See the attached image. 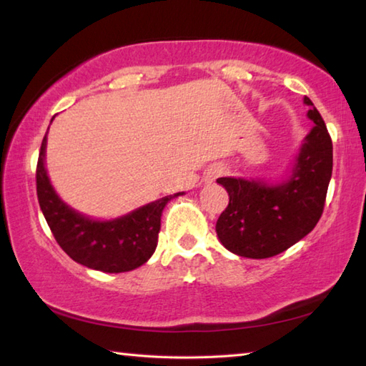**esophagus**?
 <instances>
[{
  "mask_svg": "<svg viewBox=\"0 0 366 366\" xmlns=\"http://www.w3.org/2000/svg\"><path fill=\"white\" fill-rule=\"evenodd\" d=\"M222 174V169L221 168H212L209 169L208 172H207V176H205V181L207 182H213L216 177H219Z\"/></svg>",
  "mask_w": 366,
  "mask_h": 366,
  "instance_id": "1",
  "label": "esophagus"
}]
</instances>
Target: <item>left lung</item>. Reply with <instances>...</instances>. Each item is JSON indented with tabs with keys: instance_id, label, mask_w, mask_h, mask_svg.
I'll list each match as a JSON object with an SVG mask.
<instances>
[{
	"instance_id": "1",
	"label": "left lung",
	"mask_w": 366,
	"mask_h": 366,
	"mask_svg": "<svg viewBox=\"0 0 366 366\" xmlns=\"http://www.w3.org/2000/svg\"><path fill=\"white\" fill-rule=\"evenodd\" d=\"M308 117L315 122L303 140L290 176L280 184L219 177L229 205L216 222V234L229 252L245 258L282 253L313 231L323 214L332 174V142L323 117L308 97Z\"/></svg>"
}]
</instances>
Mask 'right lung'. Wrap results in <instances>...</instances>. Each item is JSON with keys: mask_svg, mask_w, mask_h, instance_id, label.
<instances>
[{"mask_svg": "<svg viewBox=\"0 0 366 366\" xmlns=\"http://www.w3.org/2000/svg\"><path fill=\"white\" fill-rule=\"evenodd\" d=\"M46 135L36 163V197L49 229L67 255L86 268L126 272L148 262L158 244L161 213L174 195L159 198L111 221H97L67 207L54 192L45 168Z\"/></svg>", "mask_w": 366, "mask_h": 366, "instance_id": "obj_1", "label": "right lung"}]
</instances>
